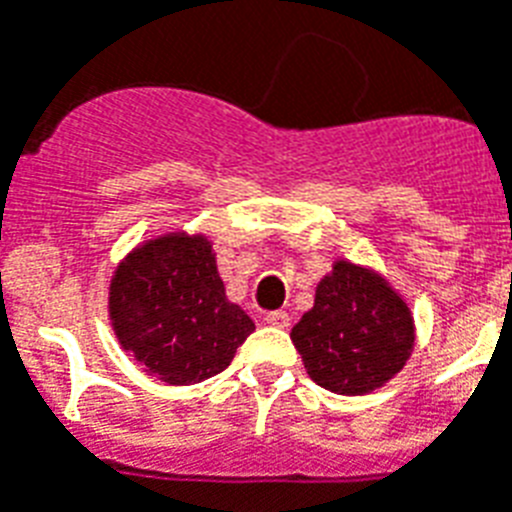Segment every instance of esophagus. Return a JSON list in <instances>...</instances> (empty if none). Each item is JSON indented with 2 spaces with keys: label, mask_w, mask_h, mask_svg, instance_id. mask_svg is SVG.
<instances>
[{
  "label": "esophagus",
  "mask_w": 512,
  "mask_h": 512,
  "mask_svg": "<svg viewBox=\"0 0 512 512\" xmlns=\"http://www.w3.org/2000/svg\"><path fill=\"white\" fill-rule=\"evenodd\" d=\"M266 324L287 329L290 327V314H287V311H272V314H266Z\"/></svg>",
  "instance_id": "34e87169"
}]
</instances>
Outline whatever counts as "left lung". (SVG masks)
Segmentation results:
<instances>
[{
  "label": "left lung",
  "instance_id": "obj_1",
  "mask_svg": "<svg viewBox=\"0 0 512 512\" xmlns=\"http://www.w3.org/2000/svg\"><path fill=\"white\" fill-rule=\"evenodd\" d=\"M308 377L337 395H366L390 382L413 350V316L387 280L335 261L316 285L314 308L290 332Z\"/></svg>",
  "mask_w": 512,
  "mask_h": 512
}]
</instances>
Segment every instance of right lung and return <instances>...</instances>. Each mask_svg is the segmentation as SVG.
<instances>
[{
	"label": "right lung",
	"instance_id": "right-lung-1",
	"mask_svg": "<svg viewBox=\"0 0 512 512\" xmlns=\"http://www.w3.org/2000/svg\"><path fill=\"white\" fill-rule=\"evenodd\" d=\"M109 319L122 348L167 384H196L225 371L256 329L227 301L209 240L185 232L128 253L109 285Z\"/></svg>",
	"mask_w": 512,
	"mask_h": 512
}]
</instances>
